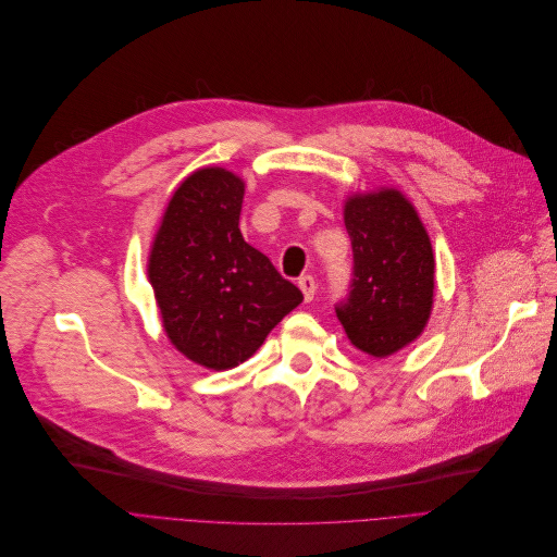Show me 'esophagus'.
I'll use <instances>...</instances> for the list:
<instances>
[{
  "label": "esophagus",
  "instance_id": "34e87169",
  "mask_svg": "<svg viewBox=\"0 0 557 557\" xmlns=\"http://www.w3.org/2000/svg\"><path fill=\"white\" fill-rule=\"evenodd\" d=\"M299 287H301V293H304L306 304L314 299V287H317V283H314V278H312V276H301V278H299Z\"/></svg>",
  "mask_w": 557,
  "mask_h": 557
}]
</instances>
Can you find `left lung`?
<instances>
[{
  "label": "left lung",
  "mask_w": 557,
  "mask_h": 557,
  "mask_svg": "<svg viewBox=\"0 0 557 557\" xmlns=\"http://www.w3.org/2000/svg\"><path fill=\"white\" fill-rule=\"evenodd\" d=\"M354 278L335 312L356 349L387 358L414 342L433 310L431 237L404 193L381 188L344 203Z\"/></svg>",
  "instance_id": "8db88e82"
}]
</instances>
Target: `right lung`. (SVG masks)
I'll use <instances>...</instances> for the list:
<instances>
[{
  "mask_svg": "<svg viewBox=\"0 0 557 557\" xmlns=\"http://www.w3.org/2000/svg\"><path fill=\"white\" fill-rule=\"evenodd\" d=\"M245 181L201 168L172 195L149 251L147 276L174 347L206 369L237 367L304 295L245 243Z\"/></svg>",
  "mask_w": 557,
  "mask_h": 557,
  "instance_id": "right-lung-1",
  "label": "right lung"
}]
</instances>
